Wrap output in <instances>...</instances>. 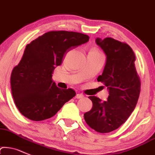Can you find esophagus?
I'll use <instances>...</instances> for the list:
<instances>
[{
    "mask_svg": "<svg viewBox=\"0 0 155 155\" xmlns=\"http://www.w3.org/2000/svg\"><path fill=\"white\" fill-rule=\"evenodd\" d=\"M84 97V95L83 94H77L75 96V98L77 99H81V98H83Z\"/></svg>",
    "mask_w": 155,
    "mask_h": 155,
    "instance_id": "34e87169",
    "label": "esophagus"
}]
</instances>
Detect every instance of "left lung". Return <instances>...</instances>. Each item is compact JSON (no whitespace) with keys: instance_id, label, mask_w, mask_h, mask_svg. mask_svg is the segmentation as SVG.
I'll return each mask as SVG.
<instances>
[{"instance_id":"left-lung-1","label":"left lung","mask_w":155,"mask_h":155,"mask_svg":"<svg viewBox=\"0 0 155 155\" xmlns=\"http://www.w3.org/2000/svg\"><path fill=\"white\" fill-rule=\"evenodd\" d=\"M95 42L106 56L104 71L97 81L104 83L109 95L104 102L89 96L93 106L84 114V119L97 132L108 133L124 124L134 111L140 81L134 66L135 55L129 45L111 38H97Z\"/></svg>"}]
</instances>
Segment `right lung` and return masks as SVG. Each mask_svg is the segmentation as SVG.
Listing matches in <instances>:
<instances>
[{
  "instance_id": "right-lung-1",
  "label": "right lung",
  "mask_w": 155,
  "mask_h": 155,
  "mask_svg": "<svg viewBox=\"0 0 155 155\" xmlns=\"http://www.w3.org/2000/svg\"><path fill=\"white\" fill-rule=\"evenodd\" d=\"M89 40L82 33L51 31L26 45L10 79L15 104L23 115L35 121L48 119L75 96L73 89L57 87L52 73L64 54Z\"/></svg>"
}]
</instances>
